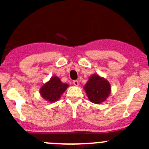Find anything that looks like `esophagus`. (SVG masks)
<instances>
[{"label":"esophagus","mask_w":149,"mask_h":149,"mask_svg":"<svg viewBox=\"0 0 149 149\" xmlns=\"http://www.w3.org/2000/svg\"><path fill=\"white\" fill-rule=\"evenodd\" d=\"M73 84H74L75 86H79V81H78L77 80H75V81H73Z\"/></svg>","instance_id":"obj_1"}]
</instances>
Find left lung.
Wrapping results in <instances>:
<instances>
[{"label":"left lung","mask_w":149,"mask_h":149,"mask_svg":"<svg viewBox=\"0 0 149 149\" xmlns=\"http://www.w3.org/2000/svg\"><path fill=\"white\" fill-rule=\"evenodd\" d=\"M84 89L90 102L101 104L109 97L111 93V85L106 79L97 73H94L89 77Z\"/></svg>","instance_id":"left-lung-1"}]
</instances>
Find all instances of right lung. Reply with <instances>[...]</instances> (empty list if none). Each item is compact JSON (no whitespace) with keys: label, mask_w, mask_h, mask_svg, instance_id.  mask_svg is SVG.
Returning a JSON list of instances; mask_svg holds the SVG:
<instances>
[{"label":"right lung","mask_w":149,"mask_h":149,"mask_svg":"<svg viewBox=\"0 0 149 149\" xmlns=\"http://www.w3.org/2000/svg\"><path fill=\"white\" fill-rule=\"evenodd\" d=\"M68 86V84L63 83L58 76H53L41 86L40 89V96L47 102H55L59 100Z\"/></svg>","instance_id":"obj_1"}]
</instances>
